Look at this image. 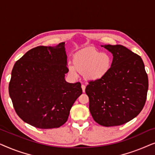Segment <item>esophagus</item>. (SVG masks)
I'll return each mask as SVG.
<instances>
[{
  "mask_svg": "<svg viewBox=\"0 0 155 155\" xmlns=\"http://www.w3.org/2000/svg\"><path fill=\"white\" fill-rule=\"evenodd\" d=\"M81 87H82V92H85V88H86L85 85H84V84H82Z\"/></svg>",
  "mask_w": 155,
  "mask_h": 155,
  "instance_id": "34e87169",
  "label": "esophagus"
}]
</instances>
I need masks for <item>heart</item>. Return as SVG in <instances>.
Returning <instances> with one entry per match:
<instances>
[{
    "label": "heart",
    "instance_id": "heart-1",
    "mask_svg": "<svg viewBox=\"0 0 155 155\" xmlns=\"http://www.w3.org/2000/svg\"><path fill=\"white\" fill-rule=\"evenodd\" d=\"M74 67L70 65L68 70L72 75H77L76 70L84 73L87 79L98 80L107 75L112 64L111 56L106 53L93 49H86L78 53L73 58Z\"/></svg>",
    "mask_w": 155,
    "mask_h": 155
}]
</instances>
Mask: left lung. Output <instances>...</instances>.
Wrapping results in <instances>:
<instances>
[{
  "label": "left lung",
  "instance_id": "obj_1",
  "mask_svg": "<svg viewBox=\"0 0 155 155\" xmlns=\"http://www.w3.org/2000/svg\"><path fill=\"white\" fill-rule=\"evenodd\" d=\"M113 54L107 75L89 81L85 92L90 111L97 124L116 126L126 124L145 106L148 77L141 57L122 45H105Z\"/></svg>",
  "mask_w": 155,
  "mask_h": 155
}]
</instances>
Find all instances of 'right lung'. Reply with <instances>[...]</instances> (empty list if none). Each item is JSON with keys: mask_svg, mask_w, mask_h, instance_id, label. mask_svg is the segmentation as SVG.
Returning <instances> with one entry per match:
<instances>
[{"mask_svg": "<svg viewBox=\"0 0 155 155\" xmlns=\"http://www.w3.org/2000/svg\"><path fill=\"white\" fill-rule=\"evenodd\" d=\"M65 42L39 46L16 61L9 83V94L17 114L35 128L63 126L76 99L82 94L80 82L68 83Z\"/></svg>", "mask_w": 155, "mask_h": 155, "instance_id": "obj_1", "label": "right lung"}]
</instances>
